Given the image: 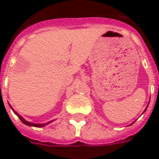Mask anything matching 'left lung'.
<instances>
[{
  "label": "left lung",
  "instance_id": "obj_1",
  "mask_svg": "<svg viewBox=\"0 0 159 159\" xmlns=\"http://www.w3.org/2000/svg\"><path fill=\"white\" fill-rule=\"evenodd\" d=\"M147 108H148V106H147V107H146V109H147ZM146 109H145V111H146Z\"/></svg>",
  "mask_w": 159,
  "mask_h": 159
}]
</instances>
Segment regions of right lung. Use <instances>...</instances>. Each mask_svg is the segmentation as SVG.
I'll use <instances>...</instances> for the list:
<instances>
[{
    "mask_svg": "<svg viewBox=\"0 0 159 159\" xmlns=\"http://www.w3.org/2000/svg\"><path fill=\"white\" fill-rule=\"evenodd\" d=\"M11 109H12V107H11ZM12 110H13V109H12ZM13 111H14V112H15V113H16V115H17V116H18V117H19V118H20V120L22 121V122H23V123L25 124V125H26L34 126V127H43V126L47 125H48V124L52 122V121H49V122H48V123H44V124H34V123H30V122H28V121H26L25 120V119H24L23 117H22V116H20V115H19V114L17 113L16 111H14V110H13Z\"/></svg>",
    "mask_w": 159,
    "mask_h": 159,
    "instance_id": "obj_1",
    "label": "right lung"
}]
</instances>
